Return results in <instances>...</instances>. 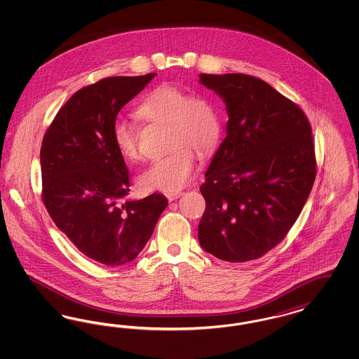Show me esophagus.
I'll list each match as a JSON object with an SVG mask.
<instances>
[{"instance_id":"1","label":"esophagus","mask_w":359,"mask_h":359,"mask_svg":"<svg viewBox=\"0 0 359 359\" xmlns=\"http://www.w3.org/2000/svg\"><path fill=\"white\" fill-rule=\"evenodd\" d=\"M183 194H184V192H182V191H172V192H167L165 196L168 198L170 202H172V201H176L177 198H180Z\"/></svg>"}]
</instances>
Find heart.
<instances>
[{
  "instance_id": "obj_1",
  "label": "heart",
  "mask_w": 359,
  "mask_h": 359,
  "mask_svg": "<svg viewBox=\"0 0 359 359\" xmlns=\"http://www.w3.org/2000/svg\"><path fill=\"white\" fill-rule=\"evenodd\" d=\"M140 117L168 125V148L171 152L141 173L140 183L147 189L177 191L191 183L196 171V154L214 148L221 133L218 111L203 95H187L171 85L154 88L137 109ZM113 141L118 154L136 161L140 157L135 128L123 120L113 125Z\"/></svg>"
}]
</instances>
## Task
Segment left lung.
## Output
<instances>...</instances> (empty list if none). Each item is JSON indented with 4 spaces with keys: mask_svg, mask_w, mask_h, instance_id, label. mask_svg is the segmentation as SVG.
Returning a JSON list of instances; mask_svg holds the SVG:
<instances>
[{
    "mask_svg": "<svg viewBox=\"0 0 359 359\" xmlns=\"http://www.w3.org/2000/svg\"><path fill=\"white\" fill-rule=\"evenodd\" d=\"M226 104V137L205 171L198 239L227 262L257 259L280 243L312 189L316 161L306 114L245 74H201Z\"/></svg>",
    "mask_w": 359,
    "mask_h": 359,
    "instance_id": "1",
    "label": "left lung"
}]
</instances>
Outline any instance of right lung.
Wrapping results in <instances>:
<instances>
[{
  "label": "right lung",
  "mask_w": 359,
  "mask_h": 359,
  "mask_svg": "<svg viewBox=\"0 0 359 359\" xmlns=\"http://www.w3.org/2000/svg\"><path fill=\"white\" fill-rule=\"evenodd\" d=\"M114 76L76 91L47 130L40 167L43 202L85 256L107 266L133 261L168 205L163 194L126 199L129 173L113 141L121 109L154 78Z\"/></svg>",
  "instance_id": "right-lung-1"
}]
</instances>
